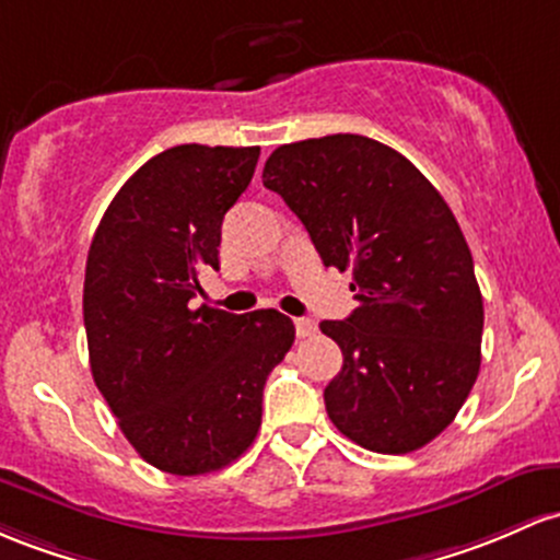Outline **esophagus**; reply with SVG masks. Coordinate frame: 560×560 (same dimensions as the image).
I'll use <instances>...</instances> for the list:
<instances>
[{"mask_svg":"<svg viewBox=\"0 0 560 560\" xmlns=\"http://www.w3.org/2000/svg\"><path fill=\"white\" fill-rule=\"evenodd\" d=\"M294 331H298V337H311L316 335V324L311 318H294Z\"/></svg>","mask_w":560,"mask_h":560,"instance_id":"obj_1","label":"esophagus"}]
</instances>
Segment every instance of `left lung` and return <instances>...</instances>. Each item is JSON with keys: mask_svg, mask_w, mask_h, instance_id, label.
<instances>
[{"mask_svg": "<svg viewBox=\"0 0 560 560\" xmlns=\"http://www.w3.org/2000/svg\"><path fill=\"white\" fill-rule=\"evenodd\" d=\"M324 266L350 270L355 311L322 322L342 350L329 420L380 454L430 444L481 370L483 300L457 220L407 156L364 135L279 145L262 170Z\"/></svg>", "mask_w": 560, "mask_h": 560, "instance_id": "obj_1", "label": "left lung"}]
</instances>
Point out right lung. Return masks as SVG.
Listing matches in <instances>:
<instances>
[{
    "instance_id": "right-lung-1",
    "label": "right lung",
    "mask_w": 560,
    "mask_h": 560,
    "mask_svg": "<svg viewBox=\"0 0 560 560\" xmlns=\"http://www.w3.org/2000/svg\"><path fill=\"white\" fill-rule=\"evenodd\" d=\"M260 149L186 143L149 159L114 196L90 244L84 329L97 390L153 468L201 476L255 441L262 388L294 342L284 313L190 308L220 268L225 212Z\"/></svg>"
}]
</instances>
